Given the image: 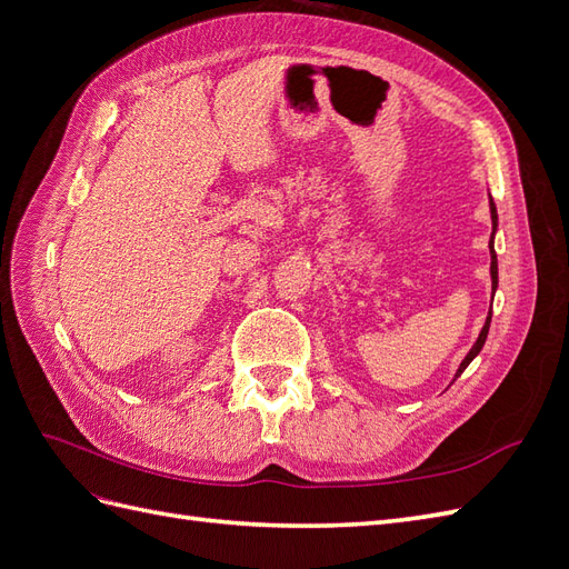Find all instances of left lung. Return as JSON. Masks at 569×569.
Returning a JSON list of instances; mask_svg holds the SVG:
<instances>
[{
    "label": "left lung",
    "instance_id": "obj_1",
    "mask_svg": "<svg viewBox=\"0 0 569 569\" xmlns=\"http://www.w3.org/2000/svg\"><path fill=\"white\" fill-rule=\"evenodd\" d=\"M489 206H491V222H493V230H496V226H498L496 206H493V201H489ZM489 249H491V289L496 291V287H498V261H496V251H493V234H491V239H489ZM489 325H491V311H489V318H487L485 327H481V332H479V337H477V341H475V347L470 349V353L465 356V360H462V363H460V368H458L456 377H460V375H462V370L472 363V358H475V356L481 351V347H485L487 335H489Z\"/></svg>",
    "mask_w": 569,
    "mask_h": 569
}]
</instances>
